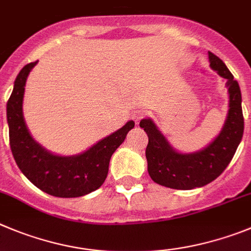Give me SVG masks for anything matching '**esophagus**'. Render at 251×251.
Here are the masks:
<instances>
[{
    "label": "esophagus",
    "instance_id": "1",
    "mask_svg": "<svg viewBox=\"0 0 251 251\" xmlns=\"http://www.w3.org/2000/svg\"><path fill=\"white\" fill-rule=\"evenodd\" d=\"M143 117H144V110H142V109L134 110V112H133V114H132V118L134 119L135 123H138V122L141 121Z\"/></svg>",
    "mask_w": 251,
    "mask_h": 251
}]
</instances>
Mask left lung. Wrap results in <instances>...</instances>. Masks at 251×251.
Masks as SVG:
<instances>
[{"label": "left lung", "mask_w": 251, "mask_h": 251, "mask_svg": "<svg viewBox=\"0 0 251 251\" xmlns=\"http://www.w3.org/2000/svg\"><path fill=\"white\" fill-rule=\"evenodd\" d=\"M210 67L226 79L229 110L222 130L208 147L194 153H179L151 119H142L139 126L148 135L146 157L148 173L155 183L172 189L189 190L201 188L217 179L233 159L244 133L239 83L224 62L209 52Z\"/></svg>", "instance_id": "obj_1"}]
</instances>
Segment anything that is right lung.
I'll use <instances>...</instances> for the list:
<instances>
[{
  "label": "right lung",
  "mask_w": 251,
  "mask_h": 251,
  "mask_svg": "<svg viewBox=\"0 0 251 251\" xmlns=\"http://www.w3.org/2000/svg\"><path fill=\"white\" fill-rule=\"evenodd\" d=\"M36 62L26 64L15 80L7 102V123L13 158L26 178L42 192L59 198H77L89 194L104 183L112 154L134 128L129 121L77 155L63 157L50 153L34 141L24 118L22 103L26 80Z\"/></svg>",
  "instance_id": "right-lung-1"
}]
</instances>
